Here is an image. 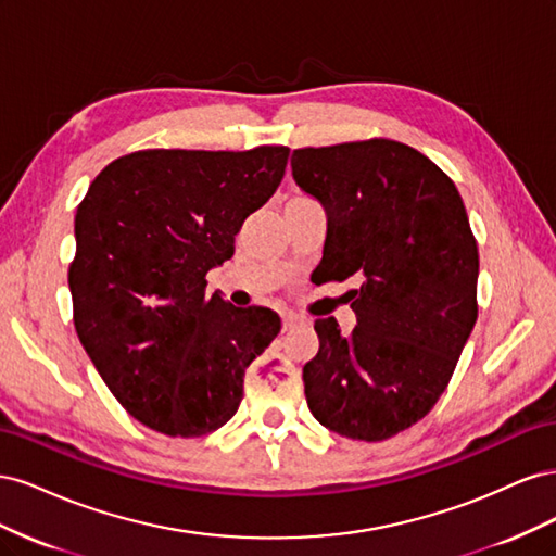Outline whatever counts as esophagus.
I'll use <instances>...</instances> for the list:
<instances>
[{
	"label": "esophagus",
	"mask_w": 556,
	"mask_h": 556,
	"mask_svg": "<svg viewBox=\"0 0 556 556\" xmlns=\"http://www.w3.org/2000/svg\"><path fill=\"white\" fill-rule=\"evenodd\" d=\"M301 323H304V317H299L294 313H285L282 315V331H292L294 327H299Z\"/></svg>",
	"instance_id": "obj_1"
}]
</instances>
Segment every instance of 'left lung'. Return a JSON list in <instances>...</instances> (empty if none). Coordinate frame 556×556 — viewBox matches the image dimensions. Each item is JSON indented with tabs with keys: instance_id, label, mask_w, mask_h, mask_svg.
Listing matches in <instances>:
<instances>
[{
	"instance_id": "left-lung-1",
	"label": "left lung",
	"mask_w": 556,
	"mask_h": 556,
	"mask_svg": "<svg viewBox=\"0 0 556 556\" xmlns=\"http://www.w3.org/2000/svg\"><path fill=\"white\" fill-rule=\"evenodd\" d=\"M292 178L327 215L325 280H359L355 329L315 323L308 408L345 439H392L441 399L478 319L464 201L429 157L390 139L294 150Z\"/></svg>"
}]
</instances>
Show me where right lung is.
<instances>
[{"label": "right lung", "mask_w": 556, "mask_h": 556, "mask_svg": "<svg viewBox=\"0 0 556 556\" xmlns=\"http://www.w3.org/2000/svg\"><path fill=\"white\" fill-rule=\"evenodd\" d=\"M290 148L141 150L99 174L74 220V325L123 408L174 439L239 410L243 374L280 317L206 294V274L285 176Z\"/></svg>", "instance_id": "right-lung-1"}]
</instances>
